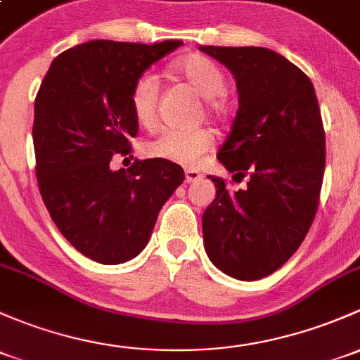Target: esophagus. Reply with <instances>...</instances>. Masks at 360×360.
<instances>
[{"label": "esophagus", "mask_w": 360, "mask_h": 360, "mask_svg": "<svg viewBox=\"0 0 360 360\" xmlns=\"http://www.w3.org/2000/svg\"><path fill=\"white\" fill-rule=\"evenodd\" d=\"M200 179H202V174H200L198 170H195V169L184 170V181H186L188 184L195 183V181H200Z\"/></svg>", "instance_id": "obj_1"}]
</instances>
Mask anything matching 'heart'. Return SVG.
I'll list each match as a JSON object with an SVG mask.
<instances>
[{"mask_svg": "<svg viewBox=\"0 0 360 360\" xmlns=\"http://www.w3.org/2000/svg\"><path fill=\"white\" fill-rule=\"evenodd\" d=\"M174 72L188 82L200 96L207 98L210 115H221V98L226 91V75L214 60L203 55H190L174 63ZM129 103L136 122L151 127L157 120L158 82L150 72L141 74L132 84ZM214 148V134L205 127L200 129H164L145 145V153L151 158L179 165H196Z\"/></svg>", "mask_w": 360, "mask_h": 360, "instance_id": "obj_1", "label": "heart"}]
</instances>
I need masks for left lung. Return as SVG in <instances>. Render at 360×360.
<instances>
[{
  "label": "left lung",
  "mask_w": 360,
  "mask_h": 360,
  "mask_svg": "<svg viewBox=\"0 0 360 360\" xmlns=\"http://www.w3.org/2000/svg\"><path fill=\"white\" fill-rule=\"evenodd\" d=\"M236 79L240 107L217 158L245 190L209 176L215 200L203 212L205 252L241 281L278 271L307 236L323 186L326 138L307 75L279 53L257 46H200Z\"/></svg>",
  "instance_id": "left-lung-1"
}]
</instances>
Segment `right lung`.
Segmentation results:
<instances>
[{
	"label": "right lung",
	"instance_id": "obj_1",
	"mask_svg": "<svg viewBox=\"0 0 360 360\" xmlns=\"http://www.w3.org/2000/svg\"><path fill=\"white\" fill-rule=\"evenodd\" d=\"M181 44L89 41L60 53L41 82L32 126L37 186L60 233L91 260L122 264L141 253L184 181L181 165L160 158L110 169L113 155L131 153L139 129L132 84Z\"/></svg>",
	"mask_w": 360,
	"mask_h": 360
}]
</instances>
